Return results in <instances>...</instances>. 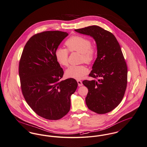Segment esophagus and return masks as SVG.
<instances>
[{
    "label": "esophagus",
    "instance_id": "esophagus-1",
    "mask_svg": "<svg viewBox=\"0 0 147 147\" xmlns=\"http://www.w3.org/2000/svg\"><path fill=\"white\" fill-rule=\"evenodd\" d=\"M77 82H78V86H82L83 85V84H82V81H81V80H78L77 81Z\"/></svg>",
    "mask_w": 147,
    "mask_h": 147
}]
</instances>
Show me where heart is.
<instances>
[{"label": "heart", "instance_id": "1", "mask_svg": "<svg viewBox=\"0 0 147 147\" xmlns=\"http://www.w3.org/2000/svg\"><path fill=\"white\" fill-rule=\"evenodd\" d=\"M69 51H76L81 54V61L86 63H91L95 57V50L91 47L89 39L79 36L70 37L65 42ZM69 52L67 49L59 47L55 51V57L59 63L63 66L68 65ZM88 73V69L84 65L70 66L65 71L69 78L80 79Z\"/></svg>", "mask_w": 147, "mask_h": 147}]
</instances>
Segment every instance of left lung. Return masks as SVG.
<instances>
[{
  "instance_id": "left-lung-1",
  "label": "left lung",
  "mask_w": 147,
  "mask_h": 147,
  "mask_svg": "<svg viewBox=\"0 0 147 147\" xmlns=\"http://www.w3.org/2000/svg\"><path fill=\"white\" fill-rule=\"evenodd\" d=\"M75 30L92 37L97 47V58L89 74L95 79L82 82L88 88L86 105L99 114L109 113L120 103L127 88V66L120 45L113 34L97 26Z\"/></svg>"
}]
</instances>
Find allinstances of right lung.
I'll return each instance as SVG.
<instances>
[{
	"label": "right lung",
	"mask_w": 147,
	"mask_h": 147,
	"mask_svg": "<svg viewBox=\"0 0 147 147\" xmlns=\"http://www.w3.org/2000/svg\"><path fill=\"white\" fill-rule=\"evenodd\" d=\"M69 33L46 31L30 38L23 51L19 65L21 88L26 102L40 117L59 120L69 111L71 96L78 88L75 79L60 81L63 71L55 51Z\"/></svg>",
	"instance_id": "add662e5"
}]
</instances>
